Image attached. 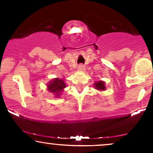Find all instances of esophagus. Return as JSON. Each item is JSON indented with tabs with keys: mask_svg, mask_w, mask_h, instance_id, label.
I'll list each match as a JSON object with an SVG mask.
<instances>
[{
	"mask_svg": "<svg viewBox=\"0 0 153 153\" xmlns=\"http://www.w3.org/2000/svg\"><path fill=\"white\" fill-rule=\"evenodd\" d=\"M78 71L80 72L84 71H85V66L82 65H80L78 67Z\"/></svg>",
	"mask_w": 153,
	"mask_h": 153,
	"instance_id": "34e87169",
	"label": "esophagus"
}]
</instances>
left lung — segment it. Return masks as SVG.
I'll list each match as a JSON object with an SVG mask.
<instances>
[{
    "label": "left lung",
    "mask_w": 153,
    "mask_h": 153,
    "mask_svg": "<svg viewBox=\"0 0 153 153\" xmlns=\"http://www.w3.org/2000/svg\"><path fill=\"white\" fill-rule=\"evenodd\" d=\"M94 86L95 89H96L99 91H105L106 90V82L103 80H99V81H96L94 83Z\"/></svg>",
    "instance_id": "left-lung-1"
}]
</instances>
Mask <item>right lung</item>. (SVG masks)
<instances>
[{
    "label": "right lung",
    "mask_w": 153,
    "mask_h": 153,
    "mask_svg": "<svg viewBox=\"0 0 153 153\" xmlns=\"http://www.w3.org/2000/svg\"><path fill=\"white\" fill-rule=\"evenodd\" d=\"M65 79L63 78H53L47 83V90L51 94H52L55 98H58L61 96L65 88L66 87V83L65 82Z\"/></svg>",
    "instance_id": "add662e5"
}]
</instances>
